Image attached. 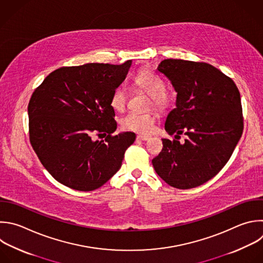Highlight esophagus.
I'll return each instance as SVG.
<instances>
[{
  "label": "esophagus",
  "instance_id": "34e87169",
  "mask_svg": "<svg viewBox=\"0 0 263 263\" xmlns=\"http://www.w3.org/2000/svg\"><path fill=\"white\" fill-rule=\"evenodd\" d=\"M137 139H139V140H142V141H145V140H148V139H149V136H147V135H142V134H139V135H137Z\"/></svg>",
  "mask_w": 263,
  "mask_h": 263
}]
</instances>
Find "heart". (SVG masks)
Listing matches in <instances>:
<instances>
[{
	"instance_id": "obj_1",
	"label": "heart",
	"mask_w": 263,
	"mask_h": 263,
	"mask_svg": "<svg viewBox=\"0 0 263 263\" xmlns=\"http://www.w3.org/2000/svg\"><path fill=\"white\" fill-rule=\"evenodd\" d=\"M134 85L137 89L146 93L151 100L148 106H154L159 110H165L170 103V98L166 93V84L164 80L149 69H141L134 77ZM127 91L123 85L117 86L112 91L109 103L117 110H124L127 103ZM156 117L152 111L144 114L130 111L121 119V126L124 130L137 133H148L152 131Z\"/></svg>"
}]
</instances>
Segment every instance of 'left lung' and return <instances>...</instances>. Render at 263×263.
Instances as JSON below:
<instances>
[{
  "label": "left lung",
  "instance_id": "8db88e82",
  "mask_svg": "<svg viewBox=\"0 0 263 263\" xmlns=\"http://www.w3.org/2000/svg\"><path fill=\"white\" fill-rule=\"evenodd\" d=\"M158 71L172 83L177 108L165 122L169 134L188 136L182 144L162 139L163 148L152 161L158 176L182 190L198 187L230 159L243 130L240 95L234 81L203 62L167 59Z\"/></svg>",
  "mask_w": 263,
  "mask_h": 263
}]
</instances>
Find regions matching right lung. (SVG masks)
<instances>
[{"label": "right lung", "instance_id": "1", "mask_svg": "<svg viewBox=\"0 0 263 263\" xmlns=\"http://www.w3.org/2000/svg\"><path fill=\"white\" fill-rule=\"evenodd\" d=\"M131 62L62 67L46 76L32 94L28 106L30 142L59 183L77 191H93L121 168L136 135H112L117 122L109 99L125 80ZM94 134L106 137L95 142Z\"/></svg>", "mask_w": 263, "mask_h": 263}]
</instances>
